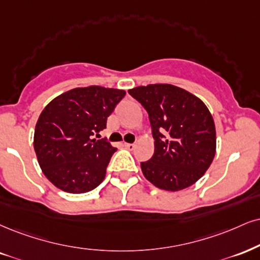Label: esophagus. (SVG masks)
<instances>
[{
  "label": "esophagus",
  "mask_w": 260,
  "mask_h": 260,
  "mask_svg": "<svg viewBox=\"0 0 260 260\" xmlns=\"http://www.w3.org/2000/svg\"><path fill=\"white\" fill-rule=\"evenodd\" d=\"M124 147H125V148H126V149L133 150L134 148H135V145H134V143H126V142H125V143H124Z\"/></svg>",
  "instance_id": "34e87169"
}]
</instances>
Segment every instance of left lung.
I'll list each match as a JSON object with an SVG mask.
<instances>
[{"mask_svg": "<svg viewBox=\"0 0 260 260\" xmlns=\"http://www.w3.org/2000/svg\"><path fill=\"white\" fill-rule=\"evenodd\" d=\"M145 107L154 137V154L141 162L155 187L177 191L203 177L216 154V127L200 99L171 84L130 89Z\"/></svg>", "mask_w": 260, "mask_h": 260, "instance_id": "1", "label": "left lung"}]
</instances>
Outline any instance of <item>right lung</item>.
Segmentation results:
<instances>
[{"mask_svg":"<svg viewBox=\"0 0 260 260\" xmlns=\"http://www.w3.org/2000/svg\"><path fill=\"white\" fill-rule=\"evenodd\" d=\"M124 96L119 89L76 88L57 96L42 111L34 147L42 171L55 187L81 194L104 181L117 148L94 135L106 129L107 118Z\"/></svg>","mask_w":260,"mask_h":260,"instance_id":"add662e5","label":"right lung"}]
</instances>
